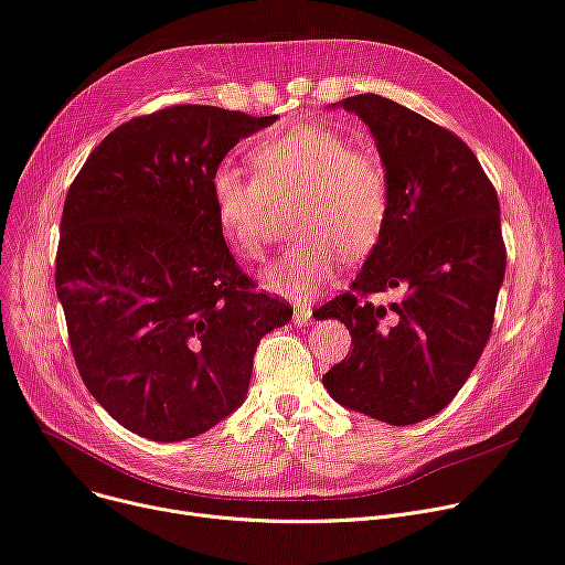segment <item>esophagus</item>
Wrapping results in <instances>:
<instances>
[{"label":"esophagus","instance_id":"obj_1","mask_svg":"<svg viewBox=\"0 0 565 565\" xmlns=\"http://www.w3.org/2000/svg\"><path fill=\"white\" fill-rule=\"evenodd\" d=\"M292 322L297 327H309L313 322V309L307 305H297L292 307Z\"/></svg>","mask_w":565,"mask_h":565}]
</instances>
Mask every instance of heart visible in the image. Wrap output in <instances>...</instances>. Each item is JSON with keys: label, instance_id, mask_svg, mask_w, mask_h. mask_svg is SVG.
Here are the masks:
<instances>
[{"label": "heart", "instance_id": "obj_1", "mask_svg": "<svg viewBox=\"0 0 565 565\" xmlns=\"http://www.w3.org/2000/svg\"><path fill=\"white\" fill-rule=\"evenodd\" d=\"M249 163L254 177L230 163L213 168L209 200L230 247L258 258L270 236V204L297 198L295 220L305 236L268 268L273 292L309 299L333 279L343 252L359 258L377 245L391 209L377 157L322 125L297 122L258 140Z\"/></svg>", "mask_w": 565, "mask_h": 565}]
</instances>
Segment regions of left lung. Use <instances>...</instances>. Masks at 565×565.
<instances>
[{
	"label": "left lung",
	"mask_w": 565,
	"mask_h": 565,
	"mask_svg": "<svg viewBox=\"0 0 565 565\" xmlns=\"http://www.w3.org/2000/svg\"><path fill=\"white\" fill-rule=\"evenodd\" d=\"M333 106L374 136L391 209L352 290L316 311L345 322L354 345L322 384L367 418L413 425L455 399L491 335L507 270L500 202L457 134L382 95ZM391 287L405 288L399 303L366 302Z\"/></svg>",
	"instance_id": "obj_1"
}]
</instances>
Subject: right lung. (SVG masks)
<instances>
[{"label":"right lung","instance_id":"right-lung-1","mask_svg":"<svg viewBox=\"0 0 565 565\" xmlns=\"http://www.w3.org/2000/svg\"><path fill=\"white\" fill-rule=\"evenodd\" d=\"M277 116L177 104L110 131L74 177L56 295L90 395L125 429L195 438L234 413L292 309L238 268L209 200L230 149Z\"/></svg>","mask_w":565,"mask_h":565}]
</instances>
